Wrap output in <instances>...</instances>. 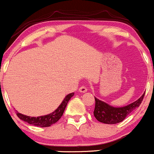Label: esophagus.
I'll return each instance as SVG.
<instances>
[{
	"mask_svg": "<svg viewBox=\"0 0 154 154\" xmlns=\"http://www.w3.org/2000/svg\"><path fill=\"white\" fill-rule=\"evenodd\" d=\"M79 91L81 92H86L87 91V88L85 86H81L80 88H79Z\"/></svg>",
	"mask_w": 154,
	"mask_h": 154,
	"instance_id": "34e87169",
	"label": "esophagus"
}]
</instances>
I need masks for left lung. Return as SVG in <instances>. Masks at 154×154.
Here are the masks:
<instances>
[{
	"mask_svg": "<svg viewBox=\"0 0 154 154\" xmlns=\"http://www.w3.org/2000/svg\"><path fill=\"white\" fill-rule=\"evenodd\" d=\"M145 93L138 100L122 107H114L95 97V106L94 116L99 122L106 124H115L122 122L134 110L140 106Z\"/></svg>",
	"mask_w": 154,
	"mask_h": 154,
	"instance_id": "1",
	"label": "left lung"
}]
</instances>
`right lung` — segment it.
Here are the masks:
<instances>
[{
  "label": "right lung",
  "mask_w": 154,
  "mask_h": 154,
  "mask_svg": "<svg viewBox=\"0 0 154 154\" xmlns=\"http://www.w3.org/2000/svg\"><path fill=\"white\" fill-rule=\"evenodd\" d=\"M74 95V92L68 94L62 102V103L59 105V106L52 113L49 114V115H44V116L40 117H29L27 115H24L23 114L19 113L17 112V115L20 120H23L26 123L31 124L33 125H35L37 127H48L51 126L53 124L56 123L61 117L63 115L64 109H65L67 104L70 99Z\"/></svg>",
  "instance_id": "add662e5"
}]
</instances>
